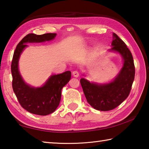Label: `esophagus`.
I'll list each match as a JSON object with an SVG mask.
<instances>
[{
    "instance_id": "esophagus-1",
    "label": "esophagus",
    "mask_w": 149,
    "mask_h": 149,
    "mask_svg": "<svg viewBox=\"0 0 149 149\" xmlns=\"http://www.w3.org/2000/svg\"><path fill=\"white\" fill-rule=\"evenodd\" d=\"M72 74H73V75H74V77H78L79 75V73L78 72V71H77V70H75V71L72 72Z\"/></svg>"
}]
</instances>
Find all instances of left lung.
Instances as JSON below:
<instances>
[{
	"label": "left lung",
	"instance_id": "left-lung-1",
	"mask_svg": "<svg viewBox=\"0 0 149 149\" xmlns=\"http://www.w3.org/2000/svg\"><path fill=\"white\" fill-rule=\"evenodd\" d=\"M111 52L119 54L123 60V67L111 81L107 83L90 82L85 78L80 83L86 101L98 111H110L118 106L128 96L135 77L134 59L129 49L115 33L113 34Z\"/></svg>",
	"mask_w": 149,
	"mask_h": 149
}]
</instances>
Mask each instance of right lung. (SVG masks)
I'll return each mask as SVG.
<instances>
[{"label":"right lung","mask_w":149,"mask_h":149,"mask_svg":"<svg viewBox=\"0 0 149 149\" xmlns=\"http://www.w3.org/2000/svg\"><path fill=\"white\" fill-rule=\"evenodd\" d=\"M56 36V33L29 34L17 44L13 53L11 66L13 90L21 106L32 114L44 116L55 111L61 102L62 89L71 79V72L51 75L42 86L35 87L23 80L19 70V60L28 47L26 44L51 41Z\"/></svg>","instance_id":"right-lung-1"}]
</instances>
